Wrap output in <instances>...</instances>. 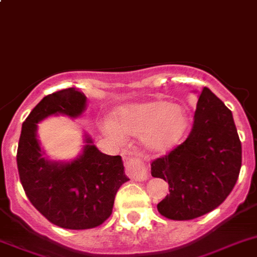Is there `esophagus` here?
Here are the masks:
<instances>
[{"instance_id": "esophagus-1", "label": "esophagus", "mask_w": 257, "mask_h": 257, "mask_svg": "<svg viewBox=\"0 0 257 257\" xmlns=\"http://www.w3.org/2000/svg\"><path fill=\"white\" fill-rule=\"evenodd\" d=\"M125 169H126V174L136 180H145L149 176V170L146 165L136 155H131L126 159Z\"/></svg>"}]
</instances>
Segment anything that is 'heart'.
Returning <instances> with one entry per match:
<instances>
[{"label": "heart", "instance_id": "obj_1", "mask_svg": "<svg viewBox=\"0 0 257 257\" xmlns=\"http://www.w3.org/2000/svg\"><path fill=\"white\" fill-rule=\"evenodd\" d=\"M185 128L184 107L166 100L125 105L116 112L115 121L107 118L100 124L102 132L116 142L124 141V133L144 135V144L153 153H165L175 146Z\"/></svg>", "mask_w": 257, "mask_h": 257}]
</instances>
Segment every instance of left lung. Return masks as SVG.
I'll return each instance as SVG.
<instances>
[{"label":"left lung","mask_w":257,"mask_h":257,"mask_svg":"<svg viewBox=\"0 0 257 257\" xmlns=\"http://www.w3.org/2000/svg\"><path fill=\"white\" fill-rule=\"evenodd\" d=\"M242 166V144L231 111L208 87L198 96L189 136L152 162V176L169 183L157 208L174 221L197 218L219 206L234 188Z\"/></svg>","instance_id":"obj_1"}]
</instances>
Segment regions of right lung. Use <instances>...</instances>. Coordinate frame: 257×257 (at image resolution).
Instances as JSON below:
<instances>
[{
  "label": "right lung",
  "mask_w": 257,
  "mask_h": 257,
  "mask_svg": "<svg viewBox=\"0 0 257 257\" xmlns=\"http://www.w3.org/2000/svg\"><path fill=\"white\" fill-rule=\"evenodd\" d=\"M86 100L75 87L44 96L22 124L17 152L26 196L49 222L69 230L102 225L111 215L116 192L129 180L121 157L100 153L88 136L78 158L56 162L44 157L36 137L38 122L52 115L78 117Z\"/></svg>",
  "instance_id": "1"
}]
</instances>
